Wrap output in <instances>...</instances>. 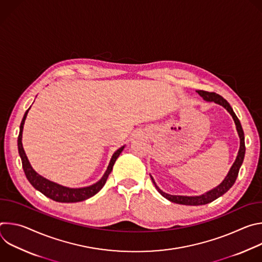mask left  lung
<instances>
[{"mask_svg": "<svg viewBox=\"0 0 262 262\" xmlns=\"http://www.w3.org/2000/svg\"><path fill=\"white\" fill-rule=\"evenodd\" d=\"M198 94L200 96L203 97V99H205L206 101H214L215 103H219L221 105H223L224 107H225L229 113L231 114L234 122H235V125H236V129H237V133H238V136H239V139H241V146H239V150H238V155L236 157V160L234 162V164L232 165L228 175L226 176V178L223 180V182L216 186L215 189L201 195V196H195V197H188V196H176V195H169V194H166L164 193L159 186L157 185V183L155 182L154 178L151 177L157 190L159 191V193L164 196L166 199L170 200L171 202H174V203H178V204H183V205H203V204H207L209 202H212L213 200L217 199L219 197H221L222 195L225 194L226 192H228V190L231 188V186L234 184L236 178H237V175H238V172H239V168L243 164V161H244V158H245V152H246V146H245V134H244V130H243V127H242V124L237 118V116L235 115V113L233 112L231 105L229 104V102L225 99L223 98L221 95L214 93V92H208V91H203V90H198L197 91Z\"/></svg>", "mask_w": 262, "mask_h": 262, "instance_id": "left-lung-1", "label": "left lung"}]
</instances>
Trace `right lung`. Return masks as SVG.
<instances>
[{
  "mask_svg": "<svg viewBox=\"0 0 262 262\" xmlns=\"http://www.w3.org/2000/svg\"><path fill=\"white\" fill-rule=\"evenodd\" d=\"M29 110L30 108H28L26 111V113H25L24 118H23L21 123H20V126H19V135H18V139H17V146H18V154H19V157L21 159L23 169H24L26 177L30 181V183L34 186L36 190H38L45 196H47V197H49L52 200L57 201V202H65V203L80 202V201H84V200L94 196L96 193H98L102 189V186L104 185L110 173L112 172V169H113V166H114L117 158L119 157V155L123 150L124 146L119 148L118 150L113 155V157H112L111 162L108 164V167H107L104 175L102 176V178L99 181H97L96 183H94L90 186H87V188H81V189L65 188V186H62V185L57 184L55 182H52V181L43 178L39 174H37L33 170V168L31 167V165H30V163L27 159V156L25 154V150L23 148V144H21V137H23L24 123H25V120H26V117H27Z\"/></svg>",
  "mask_w": 262,
  "mask_h": 262,
  "instance_id": "obj_1",
  "label": "right lung"
}]
</instances>
